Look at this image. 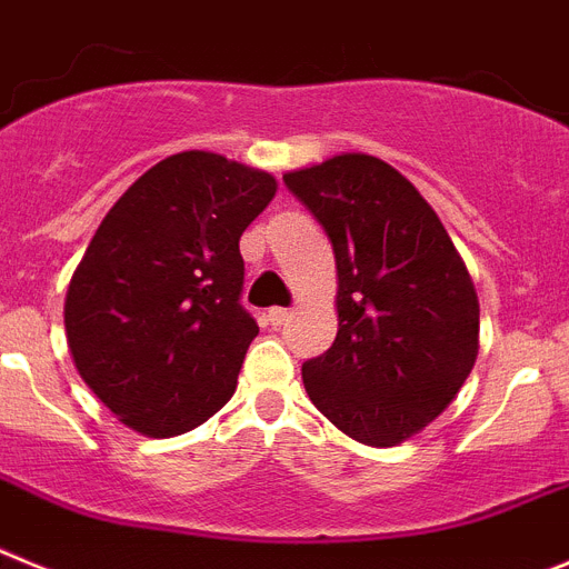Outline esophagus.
Returning a JSON list of instances; mask_svg holds the SVG:
<instances>
[{
    "label": "esophagus",
    "mask_w": 569,
    "mask_h": 569,
    "mask_svg": "<svg viewBox=\"0 0 569 569\" xmlns=\"http://www.w3.org/2000/svg\"><path fill=\"white\" fill-rule=\"evenodd\" d=\"M289 317H291V311L289 309H280V306H274V309L266 311V320L272 322V326H283V322L289 320Z\"/></svg>",
    "instance_id": "obj_1"
}]
</instances>
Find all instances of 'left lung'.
Listing matches in <instances>:
<instances>
[{"label": "left lung", "instance_id": "1", "mask_svg": "<svg viewBox=\"0 0 569 569\" xmlns=\"http://www.w3.org/2000/svg\"><path fill=\"white\" fill-rule=\"evenodd\" d=\"M337 260V329L303 362L322 417L351 439L391 448L453 402L479 355L473 280L428 201L373 156L346 152L286 172Z\"/></svg>", "mask_w": 569, "mask_h": 569}]
</instances>
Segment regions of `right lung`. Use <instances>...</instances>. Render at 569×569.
Masks as SVG:
<instances>
[{"label": "right lung", "mask_w": 569, "mask_h": 569, "mask_svg": "<svg viewBox=\"0 0 569 569\" xmlns=\"http://www.w3.org/2000/svg\"><path fill=\"white\" fill-rule=\"evenodd\" d=\"M269 172L203 150L163 158L96 229L64 300L81 380L132 431L178 437L221 411L258 322L240 306V234Z\"/></svg>", "instance_id": "right-lung-1"}]
</instances>
